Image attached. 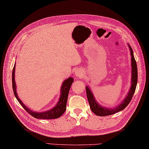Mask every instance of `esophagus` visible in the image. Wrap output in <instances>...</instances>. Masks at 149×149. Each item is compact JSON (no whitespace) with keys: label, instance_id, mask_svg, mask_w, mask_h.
Returning <instances> with one entry per match:
<instances>
[{"label":"esophagus","instance_id":"obj_1","mask_svg":"<svg viewBox=\"0 0 149 149\" xmlns=\"http://www.w3.org/2000/svg\"><path fill=\"white\" fill-rule=\"evenodd\" d=\"M75 75L77 76V77H83V73L81 71V70H77L75 72Z\"/></svg>","mask_w":149,"mask_h":149}]
</instances>
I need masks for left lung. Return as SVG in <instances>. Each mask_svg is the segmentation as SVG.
<instances>
[{"instance_id": "obj_1", "label": "left lung", "mask_w": 149, "mask_h": 149, "mask_svg": "<svg viewBox=\"0 0 149 149\" xmlns=\"http://www.w3.org/2000/svg\"><path fill=\"white\" fill-rule=\"evenodd\" d=\"M128 47L130 51L131 54V61H132V79H131V87L130 89L129 92L127 94V96L124 99V100L122 101L121 103L117 106L116 107L114 108H107L105 107H102L98 102L95 100V97L93 93L89 87L86 86V93H87V100H88L89 103L90 105V108L94 114H96L97 116H105L108 115H111L116 113L119 112L121 110L124 109L128 104L131 101L133 94L135 93V91L136 89V87L137 84V81H138V72H137V66L135 59L133 56V49L131 48L130 45L128 44Z\"/></svg>"}]
</instances>
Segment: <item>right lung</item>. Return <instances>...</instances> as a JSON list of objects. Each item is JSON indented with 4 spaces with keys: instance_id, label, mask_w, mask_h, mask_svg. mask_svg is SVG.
Returning <instances> with one entry per match:
<instances>
[{
    "instance_id": "1",
    "label": "right lung",
    "mask_w": 149,
    "mask_h": 149,
    "mask_svg": "<svg viewBox=\"0 0 149 149\" xmlns=\"http://www.w3.org/2000/svg\"><path fill=\"white\" fill-rule=\"evenodd\" d=\"M15 68H16V63H15L12 74V81H13V89L14 91V94L18 102H19L20 104L23 107V108L27 111L29 114H31L32 116L38 119H46V120H50V119H55L60 117L64 113L66 110V106L67 102V98L69 90L72 86V84L74 82V79L72 77L68 78L65 81L62 86L61 87V94L59 98V101L57 102L54 108L51 109H49L48 111L43 112H36L33 111L31 109L28 108L27 106H26L24 104H23L19 98L16 92V84L15 82Z\"/></svg>"
}]
</instances>
